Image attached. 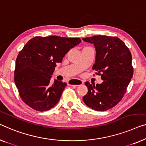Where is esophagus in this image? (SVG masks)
I'll use <instances>...</instances> for the list:
<instances>
[{"instance_id": "esophagus-1", "label": "esophagus", "mask_w": 146, "mask_h": 146, "mask_svg": "<svg viewBox=\"0 0 146 146\" xmlns=\"http://www.w3.org/2000/svg\"><path fill=\"white\" fill-rule=\"evenodd\" d=\"M83 81L80 80H76V79H74V80H70L68 84L70 86H78L80 85H82L83 84Z\"/></svg>"}]
</instances>
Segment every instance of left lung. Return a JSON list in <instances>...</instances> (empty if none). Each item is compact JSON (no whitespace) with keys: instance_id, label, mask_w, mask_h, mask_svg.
I'll use <instances>...</instances> for the list:
<instances>
[{"instance_id":"1","label":"left lung","mask_w":146,"mask_h":146,"mask_svg":"<svg viewBox=\"0 0 146 146\" xmlns=\"http://www.w3.org/2000/svg\"><path fill=\"white\" fill-rule=\"evenodd\" d=\"M94 44L96 50L93 69L98 71L103 82L101 84L85 85L88 92L83 101L88 107L97 111L113 108L122 100L133 76L132 54L129 48L117 37L94 35L82 39Z\"/></svg>"}]
</instances>
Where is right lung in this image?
<instances>
[{
	"mask_svg": "<svg viewBox=\"0 0 146 146\" xmlns=\"http://www.w3.org/2000/svg\"><path fill=\"white\" fill-rule=\"evenodd\" d=\"M80 38L51 35L35 37L19 52L16 60L14 81L22 101L35 111H46L60 100L67 84L54 80L50 82L56 63L70 48L78 45Z\"/></svg>",
	"mask_w": 146,
	"mask_h": 146,
	"instance_id": "right-lung-1",
	"label": "right lung"
}]
</instances>
